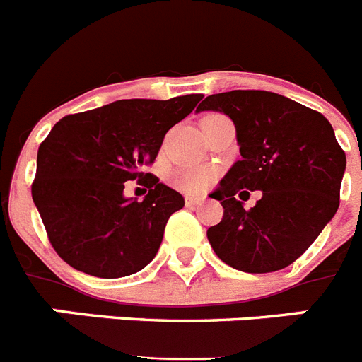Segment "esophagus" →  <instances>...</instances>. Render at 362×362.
Segmentation results:
<instances>
[{"label": "esophagus", "mask_w": 362, "mask_h": 362, "mask_svg": "<svg viewBox=\"0 0 362 362\" xmlns=\"http://www.w3.org/2000/svg\"><path fill=\"white\" fill-rule=\"evenodd\" d=\"M185 201H187V206H196V204H199L203 199H201V197L187 196V199H185Z\"/></svg>", "instance_id": "1"}]
</instances>
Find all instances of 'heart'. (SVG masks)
<instances>
[{
	"label": "heart",
	"mask_w": 362,
	"mask_h": 362,
	"mask_svg": "<svg viewBox=\"0 0 362 362\" xmlns=\"http://www.w3.org/2000/svg\"><path fill=\"white\" fill-rule=\"evenodd\" d=\"M214 177H216V172L212 168L185 166V168H179L172 174V185L179 190L188 192V194H199L212 183Z\"/></svg>",
	"instance_id": "1"
}]
</instances>
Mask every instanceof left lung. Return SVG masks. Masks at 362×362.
Wrapping results in <instances>:
<instances>
[{
	"mask_svg": "<svg viewBox=\"0 0 362 362\" xmlns=\"http://www.w3.org/2000/svg\"><path fill=\"white\" fill-rule=\"evenodd\" d=\"M235 124L241 159L210 197L225 214L206 235L223 263L248 274L286 268L317 239L339 209L346 156L322 114L267 90L212 94L197 112ZM261 189L250 211L235 197Z\"/></svg>",
	"mask_w": 362,
	"mask_h": 362,
	"instance_id": "8db88e82",
	"label": "left lung"
}]
</instances>
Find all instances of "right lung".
Listing matches in <instances>:
<instances>
[{"label":"right lung","instance_id":"right-lung-1","mask_svg":"<svg viewBox=\"0 0 362 362\" xmlns=\"http://www.w3.org/2000/svg\"><path fill=\"white\" fill-rule=\"evenodd\" d=\"M201 98L121 99L54 124L37 150L32 199L65 263L88 276L117 279L156 257L166 221L185 199L143 170L158 156L165 134ZM134 178L149 188L143 202L122 194Z\"/></svg>","mask_w":362,"mask_h":362}]
</instances>
